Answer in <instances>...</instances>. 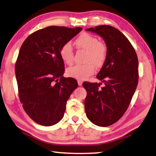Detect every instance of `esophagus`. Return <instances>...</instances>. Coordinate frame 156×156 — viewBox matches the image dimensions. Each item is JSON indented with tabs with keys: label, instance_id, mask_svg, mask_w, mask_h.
Wrapping results in <instances>:
<instances>
[{
	"label": "esophagus",
	"instance_id": "1",
	"mask_svg": "<svg viewBox=\"0 0 156 156\" xmlns=\"http://www.w3.org/2000/svg\"><path fill=\"white\" fill-rule=\"evenodd\" d=\"M77 82H78V85L80 86H81V85H82V83H83V81H81V80H78Z\"/></svg>",
	"mask_w": 156,
	"mask_h": 156
}]
</instances>
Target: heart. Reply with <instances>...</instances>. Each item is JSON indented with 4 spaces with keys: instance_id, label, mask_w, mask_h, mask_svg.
Segmentation results:
<instances>
[{
    "instance_id": "b5f03b06",
    "label": "heart",
    "mask_w": 156,
    "mask_h": 156,
    "mask_svg": "<svg viewBox=\"0 0 156 156\" xmlns=\"http://www.w3.org/2000/svg\"><path fill=\"white\" fill-rule=\"evenodd\" d=\"M75 44L78 48L87 51L86 62L84 65H76L68 68L67 75L76 80H84L93 75L95 67L100 68L104 64L107 57V48L98 38L89 34H82L75 40ZM60 57L65 64L72 65L74 61V51L72 44L67 42L63 45L59 51Z\"/></svg>"
}]
</instances>
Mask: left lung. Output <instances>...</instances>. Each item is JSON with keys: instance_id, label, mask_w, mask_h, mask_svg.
<instances>
[{"instance_id": "obj_1", "label": "left lung", "mask_w": 156, "mask_h": 156, "mask_svg": "<svg viewBox=\"0 0 156 156\" xmlns=\"http://www.w3.org/2000/svg\"><path fill=\"white\" fill-rule=\"evenodd\" d=\"M86 31L99 35L107 46V57L97 78L104 83H83L87 92L84 105L92 123L108 127L118 121L126 112L138 81V60L134 48L122 33L110 25Z\"/></svg>"}]
</instances>
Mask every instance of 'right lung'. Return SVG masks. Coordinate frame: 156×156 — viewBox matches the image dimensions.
Here are the masks:
<instances>
[{
	"label": "right lung",
	"mask_w": 156,
	"mask_h": 156,
	"mask_svg": "<svg viewBox=\"0 0 156 156\" xmlns=\"http://www.w3.org/2000/svg\"><path fill=\"white\" fill-rule=\"evenodd\" d=\"M82 28L50 26L33 33L22 44L15 71L20 102L33 121L43 126L64 117L66 102L78 84L65 78L59 51Z\"/></svg>",
	"instance_id": "right-lung-1"
}]
</instances>
